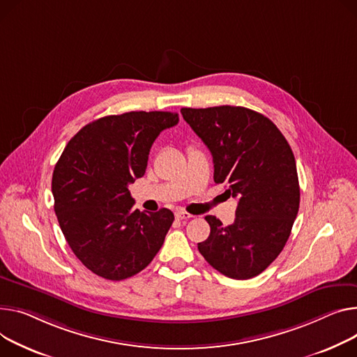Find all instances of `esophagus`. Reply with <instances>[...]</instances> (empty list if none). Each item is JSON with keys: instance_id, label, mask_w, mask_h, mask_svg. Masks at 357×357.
I'll use <instances>...</instances> for the list:
<instances>
[{"instance_id": "1", "label": "esophagus", "mask_w": 357, "mask_h": 357, "mask_svg": "<svg viewBox=\"0 0 357 357\" xmlns=\"http://www.w3.org/2000/svg\"><path fill=\"white\" fill-rule=\"evenodd\" d=\"M175 217H176V220H189V218H192V215H191V213H188V212H185V211H176L175 212Z\"/></svg>"}]
</instances>
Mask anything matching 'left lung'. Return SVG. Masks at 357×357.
<instances>
[{
	"instance_id": "obj_1",
	"label": "left lung",
	"mask_w": 357,
	"mask_h": 357,
	"mask_svg": "<svg viewBox=\"0 0 357 357\" xmlns=\"http://www.w3.org/2000/svg\"><path fill=\"white\" fill-rule=\"evenodd\" d=\"M185 122L213 160V181L238 198L231 225L206 215L208 238L198 244L208 264L234 280L263 273L286 245L300 205L296 159L268 117L241 106L183 107Z\"/></svg>"
}]
</instances>
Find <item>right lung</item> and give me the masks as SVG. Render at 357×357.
<instances>
[{"mask_svg": "<svg viewBox=\"0 0 357 357\" xmlns=\"http://www.w3.org/2000/svg\"><path fill=\"white\" fill-rule=\"evenodd\" d=\"M178 113L129 112L98 119L71 137L53 172L54 211L83 266L121 281L151 264L163 245L172 211L135 209L129 183L145 175L149 151Z\"/></svg>", "mask_w": 357, "mask_h": 357, "instance_id": "right-lung-1", "label": "right lung"}]
</instances>
